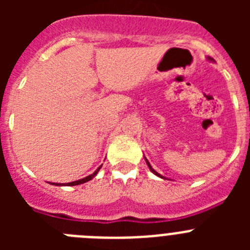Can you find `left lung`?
Instances as JSON below:
<instances>
[{
    "label": "left lung",
    "mask_w": 250,
    "mask_h": 250,
    "mask_svg": "<svg viewBox=\"0 0 250 250\" xmlns=\"http://www.w3.org/2000/svg\"><path fill=\"white\" fill-rule=\"evenodd\" d=\"M145 160H146V159H145ZM146 164H147V167H150V170H151V171H152V173H154V174H155V175H158V176H160V178H163V176H161V175H159V174H158V173H156V171H155V170H154V169H152V167H151V165H150V164H149V161H147V160H146Z\"/></svg>",
    "instance_id": "obj_1"
}]
</instances>
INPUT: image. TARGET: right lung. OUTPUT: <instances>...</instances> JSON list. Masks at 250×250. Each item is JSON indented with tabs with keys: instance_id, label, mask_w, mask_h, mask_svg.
I'll list each match as a JSON object with an SVG mask.
<instances>
[{
	"instance_id": "1",
	"label": "right lung",
	"mask_w": 250,
	"mask_h": 250,
	"mask_svg": "<svg viewBox=\"0 0 250 250\" xmlns=\"http://www.w3.org/2000/svg\"><path fill=\"white\" fill-rule=\"evenodd\" d=\"M99 170H100V167H99L98 170H96V171H95L94 174H91V175H89V176H86V178H83V179H81V180H76V182H71V183H67V187H72V185H79V184H83V183H86V182H89V180H91L92 178H94L95 175H96V174H98V171ZM55 185H61V184H56V183H54Z\"/></svg>"
}]
</instances>
